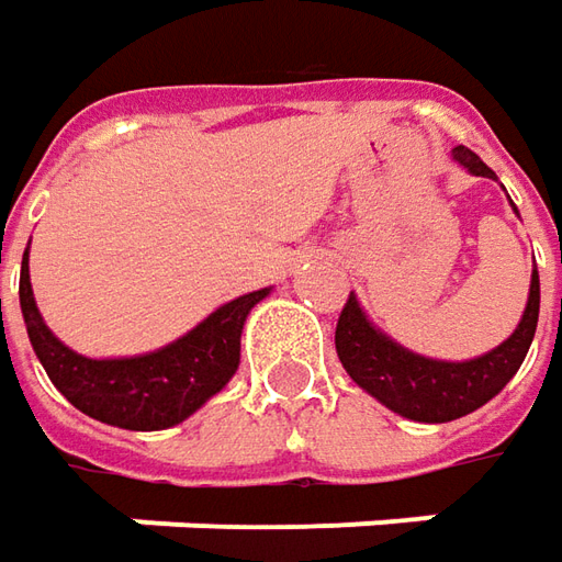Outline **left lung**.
Here are the masks:
<instances>
[{
	"label": "left lung",
	"instance_id": "left-lung-1",
	"mask_svg": "<svg viewBox=\"0 0 562 562\" xmlns=\"http://www.w3.org/2000/svg\"><path fill=\"white\" fill-rule=\"evenodd\" d=\"M453 159L479 178H494V171L465 146L453 149ZM538 306H541V288H538V271H531L529 303L516 331L485 357L443 362V359L419 357L394 344L387 335H381L359 310L357 296L350 293L344 313L337 318V357L344 362L347 375L387 409L413 422H453L485 406L491 397H497L507 387L509 378L519 372L538 328Z\"/></svg>",
	"mask_w": 562,
	"mask_h": 562
}]
</instances>
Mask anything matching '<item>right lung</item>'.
Segmentation results:
<instances>
[{
	"instance_id": "1",
	"label": "right lung",
	"mask_w": 562,
	"mask_h": 562,
	"mask_svg": "<svg viewBox=\"0 0 562 562\" xmlns=\"http://www.w3.org/2000/svg\"><path fill=\"white\" fill-rule=\"evenodd\" d=\"M18 293L33 353L68 403L105 425L127 431H159L193 416L231 381L240 366L244 322L249 310L269 296V288L218 306L193 331L162 350L127 359L80 357L46 328L33 300L27 252L21 262Z\"/></svg>"
}]
</instances>
